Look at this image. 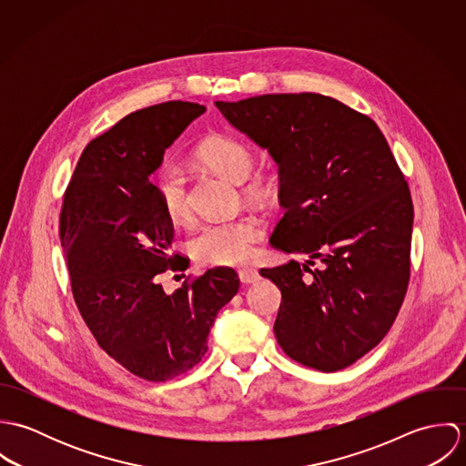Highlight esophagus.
I'll return each instance as SVG.
<instances>
[{"mask_svg":"<svg viewBox=\"0 0 466 466\" xmlns=\"http://www.w3.org/2000/svg\"><path fill=\"white\" fill-rule=\"evenodd\" d=\"M238 278L242 283H255L260 279V272L253 267H244V268H238Z\"/></svg>","mask_w":466,"mask_h":466,"instance_id":"1","label":"esophagus"}]
</instances>
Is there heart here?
Returning <instances> with one entry per match:
<instances>
[{"label": "heart", "instance_id": "1", "mask_svg": "<svg viewBox=\"0 0 466 466\" xmlns=\"http://www.w3.org/2000/svg\"><path fill=\"white\" fill-rule=\"evenodd\" d=\"M200 165L215 174L242 183L244 194L255 202H270L276 196V181L270 174H251L255 167L253 148L233 136H209L196 150ZM154 192L163 211L172 220L188 215L190 200L183 172L176 167H163L154 176ZM264 235V228L253 218L209 222L192 235L188 246L194 258L204 266H238L246 262L255 242Z\"/></svg>", "mask_w": 466, "mask_h": 466}]
</instances>
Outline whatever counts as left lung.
<instances>
[{
	"label": "left lung",
	"instance_id": "left-lung-1",
	"mask_svg": "<svg viewBox=\"0 0 466 466\" xmlns=\"http://www.w3.org/2000/svg\"><path fill=\"white\" fill-rule=\"evenodd\" d=\"M215 106L278 163L285 213L268 242L309 255L260 270L281 290L278 344L319 371L351 366L393 327L410 276L412 199L384 134L318 93Z\"/></svg>",
	"mask_w": 466,
	"mask_h": 466
}]
</instances>
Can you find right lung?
<instances>
[{"label":"right lung","instance_id":"add662e5","mask_svg":"<svg viewBox=\"0 0 466 466\" xmlns=\"http://www.w3.org/2000/svg\"><path fill=\"white\" fill-rule=\"evenodd\" d=\"M204 111L174 100L127 115L87 143L63 199L59 235L76 309L98 346L150 382L199 364L217 312L240 287L229 267L188 276L174 294L159 283L190 260L170 253L174 224L148 176Z\"/></svg>","mask_w":466,"mask_h":466}]
</instances>
